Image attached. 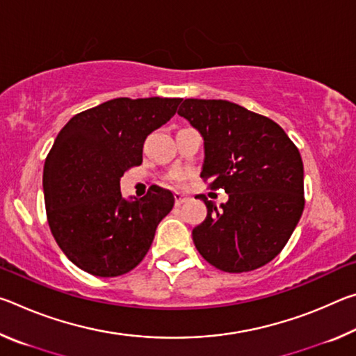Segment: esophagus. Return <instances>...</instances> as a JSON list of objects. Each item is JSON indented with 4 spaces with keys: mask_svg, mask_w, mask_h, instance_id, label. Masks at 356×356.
I'll use <instances>...</instances> for the list:
<instances>
[{
    "mask_svg": "<svg viewBox=\"0 0 356 356\" xmlns=\"http://www.w3.org/2000/svg\"><path fill=\"white\" fill-rule=\"evenodd\" d=\"M186 200H188V197L184 196V195H180V193H176V195H174V204H176L177 207L182 206V204H184Z\"/></svg>",
    "mask_w": 356,
    "mask_h": 356,
    "instance_id": "obj_1",
    "label": "esophagus"
}]
</instances>
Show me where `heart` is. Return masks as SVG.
Segmentation results:
<instances>
[{"instance_id":"obj_1","label":"heart","mask_w":356,"mask_h":356,"mask_svg":"<svg viewBox=\"0 0 356 356\" xmlns=\"http://www.w3.org/2000/svg\"><path fill=\"white\" fill-rule=\"evenodd\" d=\"M170 180H171V182H174V184H182L184 182V176H182V174H171Z\"/></svg>"}]
</instances>
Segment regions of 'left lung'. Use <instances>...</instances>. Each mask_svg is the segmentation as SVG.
<instances>
[{
    "mask_svg": "<svg viewBox=\"0 0 356 356\" xmlns=\"http://www.w3.org/2000/svg\"><path fill=\"white\" fill-rule=\"evenodd\" d=\"M179 116L204 138L201 177L229 201L193 229L196 250L215 268L243 273L280 254L305 209L303 161L275 120L227 100L185 99Z\"/></svg>",
    "mask_w": 356,
    "mask_h": 356,
    "instance_id": "8db88e82",
    "label": "left lung"
}]
</instances>
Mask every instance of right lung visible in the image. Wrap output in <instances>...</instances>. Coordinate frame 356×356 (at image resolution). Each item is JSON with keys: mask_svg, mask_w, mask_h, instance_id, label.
Here are the masks:
<instances>
[{"mask_svg": "<svg viewBox=\"0 0 356 356\" xmlns=\"http://www.w3.org/2000/svg\"><path fill=\"white\" fill-rule=\"evenodd\" d=\"M180 102L113 99L75 114L58 134L44 166L47 220L78 268L111 278L129 273L147 254L174 196L152 185L129 202L119 182L143 163L147 135L176 114Z\"/></svg>", "mask_w": 356, "mask_h": 356, "instance_id": "obj_1", "label": "right lung"}]
</instances>
